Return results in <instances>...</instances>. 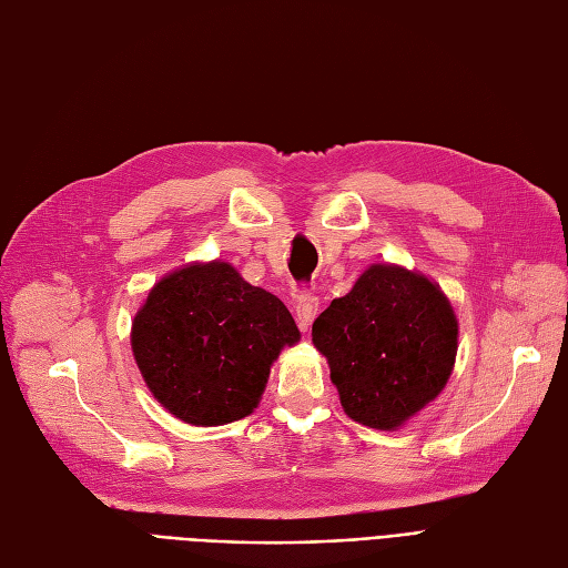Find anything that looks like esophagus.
<instances>
[{"label":"esophagus","instance_id":"1","mask_svg":"<svg viewBox=\"0 0 568 568\" xmlns=\"http://www.w3.org/2000/svg\"><path fill=\"white\" fill-rule=\"evenodd\" d=\"M320 311V301L317 296H301L296 303V320L301 329H307L313 324V320L317 317Z\"/></svg>","mask_w":568,"mask_h":568}]
</instances>
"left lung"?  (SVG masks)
<instances>
[{
  "label": "left lung",
  "mask_w": 568,
  "mask_h": 568,
  "mask_svg": "<svg viewBox=\"0 0 568 568\" xmlns=\"http://www.w3.org/2000/svg\"><path fill=\"white\" fill-rule=\"evenodd\" d=\"M459 322L443 288L417 270L374 263L313 324L346 415L395 432L434 403L457 357Z\"/></svg>",
  "instance_id": "obj_1"
}]
</instances>
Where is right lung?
Returning <instances> with one entry per match:
<instances>
[{
  "label": "right lung",
  "instance_id": "obj_1",
  "mask_svg": "<svg viewBox=\"0 0 568 568\" xmlns=\"http://www.w3.org/2000/svg\"><path fill=\"white\" fill-rule=\"evenodd\" d=\"M301 332L286 305L225 261L189 263L151 286L132 320V355L149 390L192 426L248 417L274 359Z\"/></svg>",
  "mask_w": 568,
  "mask_h": 568
}]
</instances>
